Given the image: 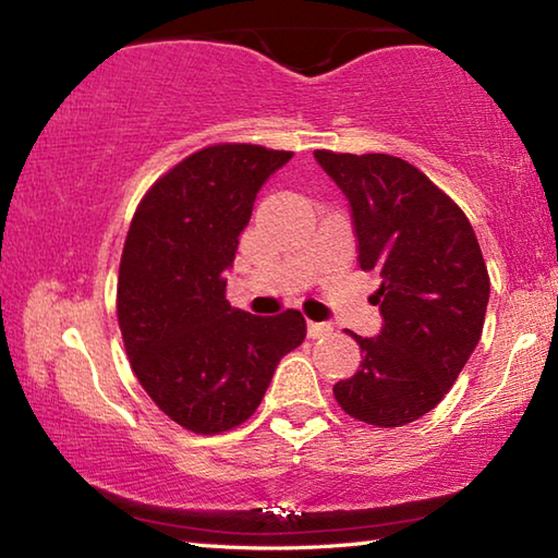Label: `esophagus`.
I'll use <instances>...</instances> for the list:
<instances>
[{
	"label": "esophagus",
	"instance_id": "obj_1",
	"mask_svg": "<svg viewBox=\"0 0 558 558\" xmlns=\"http://www.w3.org/2000/svg\"><path fill=\"white\" fill-rule=\"evenodd\" d=\"M332 335V325L329 323H307V337L310 339H319Z\"/></svg>",
	"mask_w": 558,
	"mask_h": 558
}]
</instances>
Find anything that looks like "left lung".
Here are the masks:
<instances>
[{"label": "left lung", "instance_id": "8db88e82", "mask_svg": "<svg viewBox=\"0 0 558 558\" xmlns=\"http://www.w3.org/2000/svg\"><path fill=\"white\" fill-rule=\"evenodd\" d=\"M315 159L352 206L359 266L381 276V332H349L362 364L335 384V399L369 426H405L436 409L480 342L489 300L483 251L460 206L405 159L329 149Z\"/></svg>", "mask_w": 558, "mask_h": 558}]
</instances>
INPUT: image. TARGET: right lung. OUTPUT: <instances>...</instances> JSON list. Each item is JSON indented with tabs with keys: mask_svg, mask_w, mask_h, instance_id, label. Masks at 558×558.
I'll return each instance as SVG.
<instances>
[{
	"mask_svg": "<svg viewBox=\"0 0 558 558\" xmlns=\"http://www.w3.org/2000/svg\"><path fill=\"white\" fill-rule=\"evenodd\" d=\"M292 153L211 145L149 186L118 276V325L149 399L179 426L214 436L256 413L282 356L302 344L298 310L248 315L226 300V270L266 179Z\"/></svg>",
	"mask_w": 558,
	"mask_h": 558,
	"instance_id": "obj_1",
	"label": "right lung"
}]
</instances>
